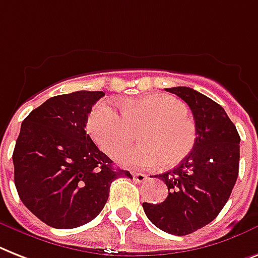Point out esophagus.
Listing matches in <instances>:
<instances>
[{"instance_id":"34e87169","label":"esophagus","mask_w":258,"mask_h":258,"mask_svg":"<svg viewBox=\"0 0 258 258\" xmlns=\"http://www.w3.org/2000/svg\"><path fill=\"white\" fill-rule=\"evenodd\" d=\"M133 176H134V180H135L136 183H144V181L148 179L147 175H144V173H139V172H134Z\"/></svg>"}]
</instances>
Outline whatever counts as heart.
<instances>
[{
  "label": "heart",
  "instance_id": "obj_1",
  "mask_svg": "<svg viewBox=\"0 0 258 258\" xmlns=\"http://www.w3.org/2000/svg\"><path fill=\"white\" fill-rule=\"evenodd\" d=\"M120 110L103 100L93 108L87 130L100 150L110 156L133 143L140 133L139 147L125 151L118 162L130 168H152L179 164L192 151L196 127L187 116L185 104L165 94L133 98L122 102Z\"/></svg>",
  "mask_w": 258,
  "mask_h": 258
}]
</instances>
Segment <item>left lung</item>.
<instances>
[{
    "label": "left lung",
    "mask_w": 258,
    "mask_h": 258,
    "mask_svg": "<svg viewBox=\"0 0 258 258\" xmlns=\"http://www.w3.org/2000/svg\"><path fill=\"white\" fill-rule=\"evenodd\" d=\"M189 106L196 142L176 168L159 175L168 187L160 204L143 203L144 213L159 229L184 236L217 217L238 176L240 135L224 108L189 87H171Z\"/></svg>",
    "instance_id": "1"
}]
</instances>
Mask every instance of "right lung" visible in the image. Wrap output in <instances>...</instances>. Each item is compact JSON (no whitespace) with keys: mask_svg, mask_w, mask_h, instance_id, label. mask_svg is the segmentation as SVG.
Here are the masks:
<instances>
[{"mask_svg":"<svg viewBox=\"0 0 258 258\" xmlns=\"http://www.w3.org/2000/svg\"><path fill=\"white\" fill-rule=\"evenodd\" d=\"M103 91H75L50 98L24 119L13 152L14 184L21 202L41 221L71 229L95 219L111 183L131 177L85 131Z\"/></svg>","mask_w":258,"mask_h":258,"instance_id":"add662e5","label":"right lung"}]
</instances>
